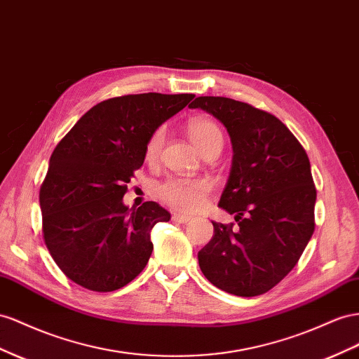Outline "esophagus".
Segmentation results:
<instances>
[{"label": "esophagus", "mask_w": 359, "mask_h": 359, "mask_svg": "<svg viewBox=\"0 0 359 359\" xmlns=\"http://www.w3.org/2000/svg\"><path fill=\"white\" fill-rule=\"evenodd\" d=\"M172 220L177 222V224H189V222L191 220L190 216H184V215H178V212H175V215L172 216Z\"/></svg>", "instance_id": "obj_1"}]
</instances>
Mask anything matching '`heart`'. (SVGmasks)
<instances>
[{
  "mask_svg": "<svg viewBox=\"0 0 359 359\" xmlns=\"http://www.w3.org/2000/svg\"><path fill=\"white\" fill-rule=\"evenodd\" d=\"M189 137L196 144V148L201 151L205 144L212 142H222L224 140V134L219 128L216 122L205 118L193 119L189 123ZM164 140V130L160 128L151 135L147 144V160L154 161L157 160L158 154L163 147ZM210 190V184L205 180H189V178H169L161 182L157 191L158 196L163 202L168 205L182 210V211H193L198 210L205 195Z\"/></svg>",
  "mask_w": 359,
  "mask_h": 359,
  "instance_id": "heart-1",
  "label": "heart"
}]
</instances>
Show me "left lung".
<instances>
[{
  "instance_id": "8db88e82",
  "label": "left lung",
  "mask_w": 359,
  "mask_h": 359,
  "mask_svg": "<svg viewBox=\"0 0 359 359\" xmlns=\"http://www.w3.org/2000/svg\"><path fill=\"white\" fill-rule=\"evenodd\" d=\"M189 107L212 114L229 134L232 166L219 207L238 225L212 222L199 267L226 293L259 296L292 272L314 232L311 164L273 114L224 96H199Z\"/></svg>"
}]
</instances>
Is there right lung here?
<instances>
[{
  "mask_svg": "<svg viewBox=\"0 0 359 359\" xmlns=\"http://www.w3.org/2000/svg\"><path fill=\"white\" fill-rule=\"evenodd\" d=\"M191 93L125 95L96 104L57 144L41 187L45 245L62 272L92 292H114L147 266L151 231L169 222L157 202L123 203L127 184L161 123Z\"/></svg>",
  "mask_w": 359,
  "mask_h": 359,
  "instance_id": "right-lung-1",
  "label": "right lung"
}]
</instances>
